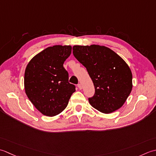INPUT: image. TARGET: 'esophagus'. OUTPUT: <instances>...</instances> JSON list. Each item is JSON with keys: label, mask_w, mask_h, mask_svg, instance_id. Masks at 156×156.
<instances>
[{"label": "esophagus", "mask_w": 156, "mask_h": 156, "mask_svg": "<svg viewBox=\"0 0 156 156\" xmlns=\"http://www.w3.org/2000/svg\"><path fill=\"white\" fill-rule=\"evenodd\" d=\"M77 87H79V90H81V89H82V85H81V83H79V84H77Z\"/></svg>", "instance_id": "1"}]
</instances>
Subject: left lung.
I'll use <instances>...</instances> for the list:
<instances>
[{
	"label": "left lung",
	"mask_w": 156,
	"mask_h": 156,
	"mask_svg": "<svg viewBox=\"0 0 156 156\" xmlns=\"http://www.w3.org/2000/svg\"><path fill=\"white\" fill-rule=\"evenodd\" d=\"M73 54L85 68L95 87L89 102L100 112L119 109L132 90V73L121 57L99 45L74 46Z\"/></svg>",
	"instance_id": "8db88e82"
}]
</instances>
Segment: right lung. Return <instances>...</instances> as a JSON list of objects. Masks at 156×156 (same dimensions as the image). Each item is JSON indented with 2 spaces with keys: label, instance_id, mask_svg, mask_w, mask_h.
Wrapping results in <instances>:
<instances>
[{
  "label": "right lung",
  "instance_id": "add662e5",
  "mask_svg": "<svg viewBox=\"0 0 156 156\" xmlns=\"http://www.w3.org/2000/svg\"><path fill=\"white\" fill-rule=\"evenodd\" d=\"M71 49V46L47 48L35 56L25 69V93L44 115L54 116L62 112L75 91V85L69 82V73L63 66Z\"/></svg>",
  "mask_w": 156,
  "mask_h": 156
}]
</instances>
